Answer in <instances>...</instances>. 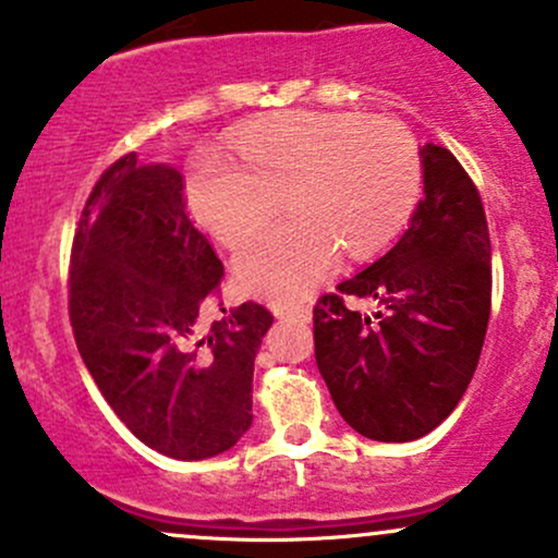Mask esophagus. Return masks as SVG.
<instances>
[{
    "instance_id": "esophagus-1",
    "label": "esophagus",
    "mask_w": 558,
    "mask_h": 558,
    "mask_svg": "<svg viewBox=\"0 0 558 558\" xmlns=\"http://www.w3.org/2000/svg\"><path fill=\"white\" fill-rule=\"evenodd\" d=\"M272 313H275V318H280V320H307L310 310L307 307H289V304H275Z\"/></svg>"
}]
</instances>
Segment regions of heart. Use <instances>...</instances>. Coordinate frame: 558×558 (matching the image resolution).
<instances>
[{
	"label": "heart",
	"instance_id": "b5f03b06",
	"mask_svg": "<svg viewBox=\"0 0 558 558\" xmlns=\"http://www.w3.org/2000/svg\"><path fill=\"white\" fill-rule=\"evenodd\" d=\"M238 162L201 157L186 181L197 219L230 248L267 225L283 195L291 219L251 240L240 286L272 302L307 296L337 262L379 254L412 221L422 195L417 141L392 120L353 111H275L240 128Z\"/></svg>",
	"mask_w": 558,
	"mask_h": 558
}]
</instances>
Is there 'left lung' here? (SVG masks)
Returning a JSON list of instances; mask_svg holds the SVG:
<instances>
[{"instance_id": "1", "label": "left lung", "mask_w": 558, "mask_h": 558, "mask_svg": "<svg viewBox=\"0 0 558 558\" xmlns=\"http://www.w3.org/2000/svg\"><path fill=\"white\" fill-rule=\"evenodd\" d=\"M425 197L372 267L313 310L315 361L339 414L374 441L422 438L471 385L492 307V245L476 184L449 149L425 144ZM344 295L374 298L361 316Z\"/></svg>"}]
</instances>
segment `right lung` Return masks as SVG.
I'll return each instance as SVG.
<instances>
[{
	"instance_id": "1",
	"label": "right lung",
	"mask_w": 558,
	"mask_h": 558,
	"mask_svg": "<svg viewBox=\"0 0 558 558\" xmlns=\"http://www.w3.org/2000/svg\"><path fill=\"white\" fill-rule=\"evenodd\" d=\"M221 278L175 168L131 151L101 173L74 232L69 318L117 417L173 460L221 454L254 422V357L272 313L243 302L208 322Z\"/></svg>"
}]
</instances>
